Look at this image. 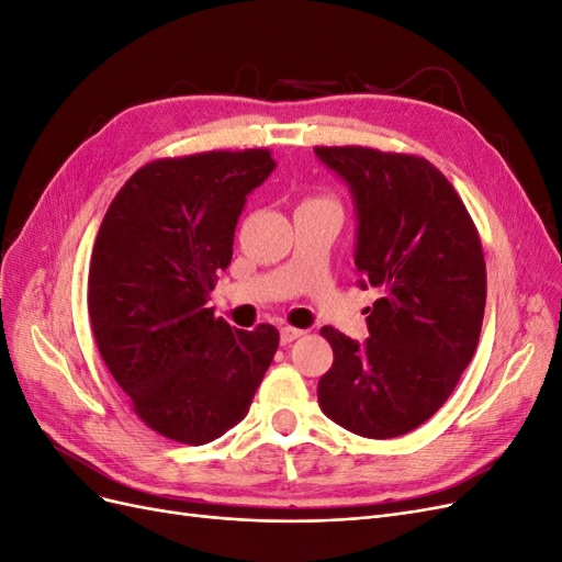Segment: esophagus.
<instances>
[{
  "mask_svg": "<svg viewBox=\"0 0 562 562\" xmlns=\"http://www.w3.org/2000/svg\"><path fill=\"white\" fill-rule=\"evenodd\" d=\"M302 335H304V330L285 326V328H281V345H291V342H295V339L302 337Z\"/></svg>",
  "mask_w": 562,
  "mask_h": 562,
  "instance_id": "esophagus-1",
  "label": "esophagus"
}]
</instances>
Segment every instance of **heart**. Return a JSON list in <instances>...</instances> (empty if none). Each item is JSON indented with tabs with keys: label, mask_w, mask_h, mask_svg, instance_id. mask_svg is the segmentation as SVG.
Instances as JSON below:
<instances>
[{
	"label": "heart",
	"mask_w": 562,
	"mask_h": 562,
	"mask_svg": "<svg viewBox=\"0 0 562 562\" xmlns=\"http://www.w3.org/2000/svg\"><path fill=\"white\" fill-rule=\"evenodd\" d=\"M310 201H318V199H310Z\"/></svg>",
	"instance_id": "heart-1"
}]
</instances>
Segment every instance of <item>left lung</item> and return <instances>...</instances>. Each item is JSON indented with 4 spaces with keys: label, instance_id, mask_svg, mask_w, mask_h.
Wrapping results in <instances>:
<instances>
[{
    "label": "left lung",
    "instance_id": "1",
    "mask_svg": "<svg viewBox=\"0 0 562 562\" xmlns=\"http://www.w3.org/2000/svg\"><path fill=\"white\" fill-rule=\"evenodd\" d=\"M349 184L361 285H375L363 345L326 326L335 361L318 405L339 427L396 438L427 422L479 347L485 312L481 236L454 187L415 155L361 145L314 147Z\"/></svg>",
    "mask_w": 562,
    "mask_h": 562
}]
</instances>
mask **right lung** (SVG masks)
Listing matches in <instances>:
<instances>
[{
	"label": "right lung",
	"mask_w": 562,
	"mask_h": 562,
	"mask_svg": "<svg viewBox=\"0 0 562 562\" xmlns=\"http://www.w3.org/2000/svg\"><path fill=\"white\" fill-rule=\"evenodd\" d=\"M269 149L157 159L112 199L89 269L100 356L151 431L203 446L239 424L279 330L232 328L206 307L232 262L246 196L274 171Z\"/></svg>",
	"instance_id": "add662e5"
}]
</instances>
